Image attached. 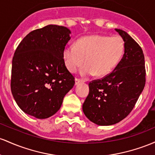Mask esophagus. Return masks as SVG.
Instances as JSON below:
<instances>
[{"label": "esophagus", "mask_w": 155, "mask_h": 155, "mask_svg": "<svg viewBox=\"0 0 155 155\" xmlns=\"http://www.w3.org/2000/svg\"><path fill=\"white\" fill-rule=\"evenodd\" d=\"M82 82H84V81H83V80L79 79V78H76L75 79V84L76 85L78 84V83H82Z\"/></svg>", "instance_id": "1"}]
</instances>
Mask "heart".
I'll return each mask as SVG.
<instances>
[{
	"label": "heart",
	"mask_w": 155,
	"mask_h": 155,
	"mask_svg": "<svg viewBox=\"0 0 155 155\" xmlns=\"http://www.w3.org/2000/svg\"><path fill=\"white\" fill-rule=\"evenodd\" d=\"M124 52V42L120 36L91 35L80 39L76 45H68L63 51L67 68L75 72L81 69L83 76L109 74L120 61Z\"/></svg>",
	"instance_id": "1"
}]
</instances>
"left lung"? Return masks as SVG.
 I'll list each match as a JSON object with an SVG mask.
<instances>
[{
    "instance_id": "obj_1",
    "label": "left lung",
    "mask_w": 155,
    "mask_h": 155,
    "mask_svg": "<svg viewBox=\"0 0 155 155\" xmlns=\"http://www.w3.org/2000/svg\"><path fill=\"white\" fill-rule=\"evenodd\" d=\"M115 30L124 41V55L112 72L89 83V94L83 105L86 117L102 126L116 124L129 115L146 83L141 48L127 33Z\"/></svg>"
}]
</instances>
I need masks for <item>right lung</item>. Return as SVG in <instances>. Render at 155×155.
Listing matches in <instances>:
<instances>
[{
  "instance_id": "right-lung-1",
  "label": "right lung",
  "mask_w": 155,
  "mask_h": 155,
  "mask_svg": "<svg viewBox=\"0 0 155 155\" xmlns=\"http://www.w3.org/2000/svg\"><path fill=\"white\" fill-rule=\"evenodd\" d=\"M70 33L64 26L48 25L31 31L17 46L12 59L11 90L25 114L38 119L54 115L74 86V77L63 58Z\"/></svg>"
}]
</instances>
